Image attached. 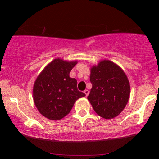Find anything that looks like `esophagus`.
Here are the masks:
<instances>
[{
    "instance_id": "obj_1",
    "label": "esophagus",
    "mask_w": 159,
    "mask_h": 159,
    "mask_svg": "<svg viewBox=\"0 0 159 159\" xmlns=\"http://www.w3.org/2000/svg\"><path fill=\"white\" fill-rule=\"evenodd\" d=\"M84 93H85L86 96H88V94H89V90H85L84 91Z\"/></svg>"
}]
</instances>
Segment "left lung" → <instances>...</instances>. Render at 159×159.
I'll return each mask as SVG.
<instances>
[{
	"label": "left lung",
	"instance_id": "1",
	"mask_svg": "<svg viewBox=\"0 0 159 159\" xmlns=\"http://www.w3.org/2000/svg\"><path fill=\"white\" fill-rule=\"evenodd\" d=\"M92 84L87 96L95 112L109 120L118 116L129 101L130 84L119 66L107 60L100 61L90 69Z\"/></svg>",
	"mask_w": 159,
	"mask_h": 159
}]
</instances>
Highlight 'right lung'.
Listing matches in <instances>:
<instances>
[{
	"label": "right lung",
	"mask_w": 159,
	"mask_h": 159,
	"mask_svg": "<svg viewBox=\"0 0 159 159\" xmlns=\"http://www.w3.org/2000/svg\"><path fill=\"white\" fill-rule=\"evenodd\" d=\"M77 61L57 58L45 67L36 79L33 89L34 101L43 116L59 120L70 112L78 98L85 94L78 90L75 78L69 77Z\"/></svg>",
	"instance_id": "obj_1"
}]
</instances>
